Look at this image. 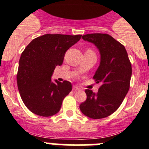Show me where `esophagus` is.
Here are the masks:
<instances>
[{"mask_svg":"<svg viewBox=\"0 0 149 149\" xmlns=\"http://www.w3.org/2000/svg\"><path fill=\"white\" fill-rule=\"evenodd\" d=\"M72 89H73L74 91H77V90H80V88L79 87H77V86H74L73 87H72Z\"/></svg>","mask_w":149,"mask_h":149,"instance_id":"esophagus-1","label":"esophagus"}]
</instances>
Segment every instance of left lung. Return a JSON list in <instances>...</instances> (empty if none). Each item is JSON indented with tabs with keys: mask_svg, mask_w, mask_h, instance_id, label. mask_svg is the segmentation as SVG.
<instances>
[{
	"mask_svg": "<svg viewBox=\"0 0 149 149\" xmlns=\"http://www.w3.org/2000/svg\"><path fill=\"white\" fill-rule=\"evenodd\" d=\"M95 45L101 54V63L93 79L101 84L96 94L86 89V101L80 110L91 119H103L113 114L122 104L130 88L131 63L125 48L111 36L89 33L82 36Z\"/></svg>",
	"mask_w": 149,
	"mask_h": 149,
	"instance_id": "1",
	"label": "left lung"
}]
</instances>
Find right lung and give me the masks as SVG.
Instances as JSON below:
<instances>
[{"mask_svg": "<svg viewBox=\"0 0 149 149\" xmlns=\"http://www.w3.org/2000/svg\"><path fill=\"white\" fill-rule=\"evenodd\" d=\"M82 35L45 34L33 39L21 55L17 84L21 98L30 111L51 116L60 111L62 103L72 91V84L51 81L56 65L63 64L68 48Z\"/></svg>", "mask_w": 149, "mask_h": 149, "instance_id": "obj_1", "label": "right lung"}]
</instances>
